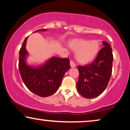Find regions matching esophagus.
Here are the masks:
<instances>
[{"mask_svg":"<svg viewBox=\"0 0 130 130\" xmlns=\"http://www.w3.org/2000/svg\"><path fill=\"white\" fill-rule=\"evenodd\" d=\"M70 64L71 67H76V64H75V63H74L73 61V60H71L70 62Z\"/></svg>","mask_w":130,"mask_h":130,"instance_id":"34e87169","label":"esophagus"}]
</instances>
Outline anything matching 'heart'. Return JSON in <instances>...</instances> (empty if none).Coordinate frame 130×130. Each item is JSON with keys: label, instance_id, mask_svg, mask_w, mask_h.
Segmentation results:
<instances>
[{"label": "heart", "instance_id": "b5f03b06", "mask_svg": "<svg viewBox=\"0 0 130 130\" xmlns=\"http://www.w3.org/2000/svg\"><path fill=\"white\" fill-rule=\"evenodd\" d=\"M69 47L76 51V57L82 63H87L93 60L98 53L99 44L96 40L89 41L76 39L69 43Z\"/></svg>", "mask_w": 130, "mask_h": 130}]
</instances>
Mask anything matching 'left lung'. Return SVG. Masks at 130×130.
Here are the masks:
<instances>
[{
    "mask_svg": "<svg viewBox=\"0 0 130 130\" xmlns=\"http://www.w3.org/2000/svg\"><path fill=\"white\" fill-rule=\"evenodd\" d=\"M104 47L99 51L91 64L78 66L79 77L77 82L79 93L86 98H93L104 91L111 78L113 54L111 46L103 42Z\"/></svg>",
    "mask_w": 130,
    "mask_h": 130,
    "instance_id": "obj_1",
    "label": "left lung"
}]
</instances>
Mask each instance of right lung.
Masks as SVG:
<instances>
[{
	"mask_svg": "<svg viewBox=\"0 0 130 130\" xmlns=\"http://www.w3.org/2000/svg\"><path fill=\"white\" fill-rule=\"evenodd\" d=\"M38 29L35 32L45 31ZM27 37L19 50V70L24 84L30 91L41 97H47L54 94L59 88L64 74L70 68L68 58H51L45 64L38 68L28 66L25 63L28 54L25 49Z\"/></svg>",
	"mask_w": 130,
	"mask_h": 130,
	"instance_id": "add662e5",
	"label": "right lung"
}]
</instances>
